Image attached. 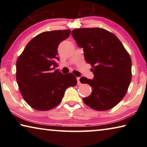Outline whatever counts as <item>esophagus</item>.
Masks as SVG:
<instances>
[{
	"mask_svg": "<svg viewBox=\"0 0 147 147\" xmlns=\"http://www.w3.org/2000/svg\"><path fill=\"white\" fill-rule=\"evenodd\" d=\"M77 81H78V85H80L81 82H80V78H77Z\"/></svg>",
	"mask_w": 147,
	"mask_h": 147,
	"instance_id": "1",
	"label": "esophagus"
}]
</instances>
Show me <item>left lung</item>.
I'll use <instances>...</instances> for the list:
<instances>
[{
    "instance_id": "8db88e82",
    "label": "left lung",
    "mask_w": 147,
    "mask_h": 147,
    "mask_svg": "<svg viewBox=\"0 0 147 147\" xmlns=\"http://www.w3.org/2000/svg\"><path fill=\"white\" fill-rule=\"evenodd\" d=\"M71 35L93 67V79L80 80L92 89V94L83 98L84 102L96 110L111 109L124 97L131 82L129 54L116 35L101 28L76 29Z\"/></svg>"
}]
</instances>
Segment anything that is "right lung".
I'll list each match as a JSON object with an SVG mask.
<instances>
[{
	"label": "right lung",
	"mask_w": 147,
	"mask_h": 147,
	"mask_svg": "<svg viewBox=\"0 0 147 147\" xmlns=\"http://www.w3.org/2000/svg\"><path fill=\"white\" fill-rule=\"evenodd\" d=\"M69 29L45 31L30 41L17 61V82L24 100L37 110H51L59 105L65 90L77 84L71 73L57 69V47L68 38Z\"/></svg>",
	"instance_id": "right-lung-1"
}]
</instances>
